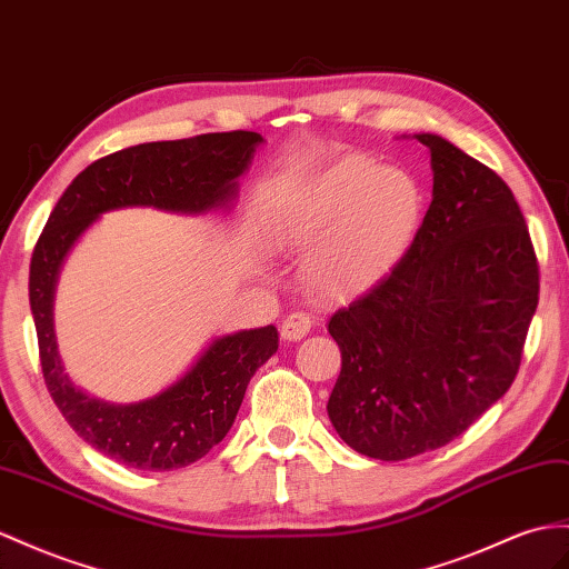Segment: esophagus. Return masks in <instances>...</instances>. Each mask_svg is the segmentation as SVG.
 Segmentation results:
<instances>
[{"mask_svg": "<svg viewBox=\"0 0 569 569\" xmlns=\"http://www.w3.org/2000/svg\"><path fill=\"white\" fill-rule=\"evenodd\" d=\"M312 317L305 312H290L281 325V339L283 341H300L310 333Z\"/></svg>", "mask_w": 569, "mask_h": 569, "instance_id": "1", "label": "esophagus"}]
</instances>
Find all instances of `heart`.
I'll use <instances>...</instances> for the list:
<instances>
[{
    "label": "heart",
    "instance_id": "obj_1",
    "mask_svg": "<svg viewBox=\"0 0 569 569\" xmlns=\"http://www.w3.org/2000/svg\"><path fill=\"white\" fill-rule=\"evenodd\" d=\"M423 207L409 170L353 153L288 189L273 209V236L290 250H312L305 273L317 296L351 298L401 264Z\"/></svg>",
    "mask_w": 569,
    "mask_h": 569
}]
</instances>
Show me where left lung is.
<instances>
[{
    "instance_id": "obj_1",
    "label": "left lung",
    "mask_w": 569,
    "mask_h": 569,
    "mask_svg": "<svg viewBox=\"0 0 569 569\" xmlns=\"http://www.w3.org/2000/svg\"><path fill=\"white\" fill-rule=\"evenodd\" d=\"M432 201L409 254L329 319L341 440L401 461L445 447L505 397L538 305V261L512 189L437 134Z\"/></svg>"
}]
</instances>
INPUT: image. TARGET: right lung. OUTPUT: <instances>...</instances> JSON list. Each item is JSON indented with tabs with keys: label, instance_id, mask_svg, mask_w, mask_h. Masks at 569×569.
<instances>
[{
	"label": "right lung",
	"instance_id": "add662e5",
	"mask_svg": "<svg viewBox=\"0 0 569 569\" xmlns=\"http://www.w3.org/2000/svg\"><path fill=\"white\" fill-rule=\"evenodd\" d=\"M261 141L257 132H218L139 143L100 158L64 189L36 242L28 296L50 397L79 437L132 469H182L209 455L236 420L252 375L279 348V331L269 325L226 333L160 395L137 403L100 401L69 380L57 353L52 302L62 261L106 211L228 209L238 194V178Z\"/></svg>",
	"mask_w": 569,
	"mask_h": 569
}]
</instances>
